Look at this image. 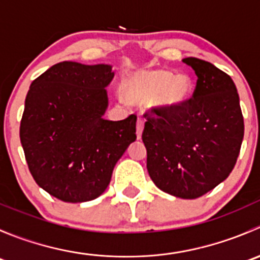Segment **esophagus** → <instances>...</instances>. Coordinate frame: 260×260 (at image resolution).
<instances>
[{
	"instance_id": "34e87169",
	"label": "esophagus",
	"mask_w": 260,
	"mask_h": 260,
	"mask_svg": "<svg viewBox=\"0 0 260 260\" xmlns=\"http://www.w3.org/2000/svg\"><path fill=\"white\" fill-rule=\"evenodd\" d=\"M143 127H145V122H143L141 118H138L137 119V137L138 138H141V136H142Z\"/></svg>"
}]
</instances>
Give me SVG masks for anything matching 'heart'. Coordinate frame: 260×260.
I'll return each instance as SVG.
<instances>
[{
  "label": "heart",
  "mask_w": 260,
  "mask_h": 260,
  "mask_svg": "<svg viewBox=\"0 0 260 260\" xmlns=\"http://www.w3.org/2000/svg\"><path fill=\"white\" fill-rule=\"evenodd\" d=\"M192 81L186 74L165 69L141 70L125 78L123 93L129 103L148 106L156 103L162 109H176L190 96Z\"/></svg>",
  "instance_id": "heart-1"
}]
</instances>
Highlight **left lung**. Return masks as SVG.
<instances>
[{"mask_svg": "<svg viewBox=\"0 0 260 260\" xmlns=\"http://www.w3.org/2000/svg\"><path fill=\"white\" fill-rule=\"evenodd\" d=\"M183 62L198 75L192 96L176 109L147 111L142 141L154 185L176 198L198 199L234 169L244 119L237 86L226 73L198 57Z\"/></svg>", "mask_w": 260, "mask_h": 260, "instance_id": "obj_1", "label": "left lung"}]
</instances>
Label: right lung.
Instances as JSON below:
<instances>
[{"label": "right lung", "instance_id": "add662e5", "mask_svg": "<svg viewBox=\"0 0 260 260\" xmlns=\"http://www.w3.org/2000/svg\"><path fill=\"white\" fill-rule=\"evenodd\" d=\"M111 65L62 61L31 83L20 124L28 170L41 188L65 203L101 196L125 149L135 142L137 115L103 118Z\"/></svg>", "mask_w": 260, "mask_h": 260}]
</instances>
